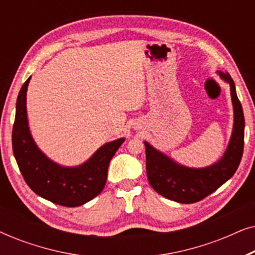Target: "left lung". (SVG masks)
<instances>
[{
  "instance_id": "8db88e82",
  "label": "left lung",
  "mask_w": 255,
  "mask_h": 255,
  "mask_svg": "<svg viewBox=\"0 0 255 255\" xmlns=\"http://www.w3.org/2000/svg\"><path fill=\"white\" fill-rule=\"evenodd\" d=\"M218 74L230 85L235 111L231 139L219 161L205 168H189L173 161L148 142H144L148 182L156 193L168 200L186 204L203 200L231 179L242 160L245 133L243 107L237 96L235 82L229 73L218 72Z\"/></svg>"
}]
</instances>
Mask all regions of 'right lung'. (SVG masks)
Listing matches in <instances>:
<instances>
[{
	"mask_svg": "<svg viewBox=\"0 0 255 255\" xmlns=\"http://www.w3.org/2000/svg\"><path fill=\"white\" fill-rule=\"evenodd\" d=\"M29 78L19 90L12 127V151L27 186L37 195L64 207H79L93 200L107 182L110 160L125 139L107 142L88 161L76 167H62L47 158L31 137L26 116Z\"/></svg>",
	"mask_w": 255,
	"mask_h": 255,
	"instance_id": "right-lung-1",
	"label": "right lung"
}]
</instances>
